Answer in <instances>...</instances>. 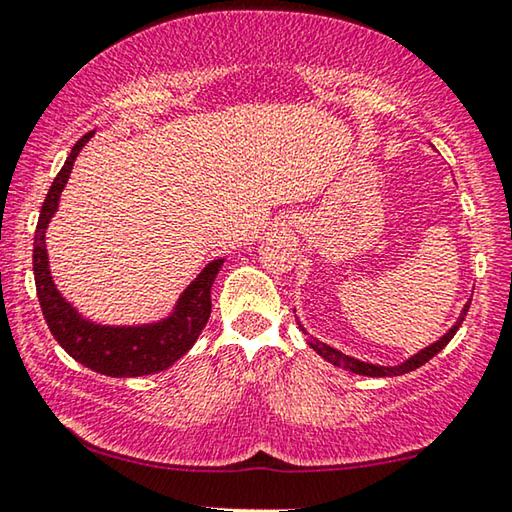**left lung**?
<instances>
[{"label": "left lung", "mask_w": 512, "mask_h": 512, "mask_svg": "<svg viewBox=\"0 0 512 512\" xmlns=\"http://www.w3.org/2000/svg\"><path fill=\"white\" fill-rule=\"evenodd\" d=\"M469 303H471V301L464 303V308H462V312H460V317H457V322H455V324L451 326V329H448L444 335H441V338H439L437 342H432V345H427L425 349H421V352L414 354V356H409L407 361H402V363H398V365H377V363H368V361H358V358L342 354V352H338V349H333L331 345H326V342H319L317 338H310L308 345H310L312 349H315V352H317L319 356L326 358V361H329V363L338 365V368H342V370L354 372V375H363V377H398V375H404V372H411V370L421 368V365H425L427 361H430L432 356H437V354L441 352V349H444V347L448 345V342L453 340V335H455L457 329H460V326H462L464 317H467ZM296 319H299V317H296ZM299 326H301V331H303L305 335H308V331L303 329L301 322H299Z\"/></svg>", "instance_id": "left-lung-1"}]
</instances>
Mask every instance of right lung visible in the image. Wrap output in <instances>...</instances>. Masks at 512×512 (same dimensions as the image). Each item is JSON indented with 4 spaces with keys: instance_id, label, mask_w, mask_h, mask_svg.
Returning <instances> with one entry per match:
<instances>
[{
    "instance_id": "obj_1",
    "label": "right lung",
    "mask_w": 512,
    "mask_h": 512,
    "mask_svg": "<svg viewBox=\"0 0 512 512\" xmlns=\"http://www.w3.org/2000/svg\"><path fill=\"white\" fill-rule=\"evenodd\" d=\"M87 133L75 142L71 156L52 181L45 197L41 216H38L34 234V280L36 294L41 303L43 317L48 322L50 333L68 356L85 365V368L101 372L105 377H142L154 375L170 368L174 361L188 352L200 338V333L211 315V287L225 259H213L200 271L190 285L183 289L174 303L172 312L158 322L133 324V326H110L96 324L82 317L78 310L59 294L55 280L50 276L48 250H45V230L52 216L59 209L61 190L71 177L73 163L82 147L91 140Z\"/></svg>"
}]
</instances>
